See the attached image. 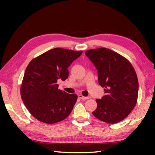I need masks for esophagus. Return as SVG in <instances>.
Returning <instances> with one entry per match:
<instances>
[{"label":"esophagus","mask_w":155,"mask_h":155,"mask_svg":"<svg viewBox=\"0 0 155 155\" xmlns=\"http://www.w3.org/2000/svg\"><path fill=\"white\" fill-rule=\"evenodd\" d=\"M78 98H81L82 100H87L88 98H90L89 97H84L83 95L82 94H78Z\"/></svg>","instance_id":"1"}]
</instances>
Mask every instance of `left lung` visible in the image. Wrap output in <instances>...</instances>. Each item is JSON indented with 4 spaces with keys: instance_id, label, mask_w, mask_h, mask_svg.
<instances>
[{
    "instance_id": "obj_1",
    "label": "left lung",
    "mask_w": 155,
    "mask_h": 155,
    "mask_svg": "<svg viewBox=\"0 0 155 155\" xmlns=\"http://www.w3.org/2000/svg\"><path fill=\"white\" fill-rule=\"evenodd\" d=\"M98 71V83L106 94L96 99L93 114L104 123L114 124L124 119L137 103L139 82L129 61L107 48L85 52Z\"/></svg>"
}]
</instances>
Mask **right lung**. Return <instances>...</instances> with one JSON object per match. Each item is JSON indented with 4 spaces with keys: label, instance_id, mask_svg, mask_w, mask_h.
I'll return each mask as SVG.
<instances>
[{
    "label": "right lung",
    "instance_id": "1",
    "mask_svg": "<svg viewBox=\"0 0 155 155\" xmlns=\"http://www.w3.org/2000/svg\"><path fill=\"white\" fill-rule=\"evenodd\" d=\"M82 53L81 51L55 48L29 62L22 81L21 96L36 119L54 124L71 114L78 97L59 90L57 81L67 79L68 67Z\"/></svg>",
    "mask_w": 155,
    "mask_h": 155
}]
</instances>
